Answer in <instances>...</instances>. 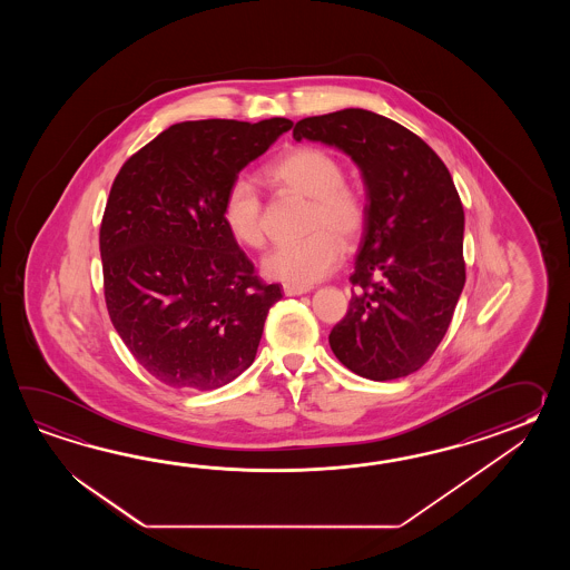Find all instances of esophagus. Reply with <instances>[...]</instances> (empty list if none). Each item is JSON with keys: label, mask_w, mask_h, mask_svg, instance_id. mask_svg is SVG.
<instances>
[{"label": "esophagus", "mask_w": 570, "mask_h": 570, "mask_svg": "<svg viewBox=\"0 0 570 570\" xmlns=\"http://www.w3.org/2000/svg\"><path fill=\"white\" fill-rule=\"evenodd\" d=\"M309 289H312V287L291 285V283H285V285H283V293H285V295H302V293H307Z\"/></svg>", "instance_id": "1"}]
</instances>
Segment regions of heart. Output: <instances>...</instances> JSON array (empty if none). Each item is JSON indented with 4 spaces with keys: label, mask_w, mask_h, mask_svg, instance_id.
I'll return each mask as SVG.
<instances>
[{
    "label": "heart",
    "mask_w": 570,
    "mask_h": 570,
    "mask_svg": "<svg viewBox=\"0 0 570 570\" xmlns=\"http://www.w3.org/2000/svg\"><path fill=\"white\" fill-rule=\"evenodd\" d=\"M273 187L309 199L307 238L279 244L263 258V271L271 279L291 285H314L336 271L344 244H354L368 224V204L358 187L346 179L344 163L324 146L291 148L265 169ZM222 219L232 238L246 248L265 244L263 199L255 185L236 179L222 199Z\"/></svg>",
    "instance_id": "1"
}]
</instances>
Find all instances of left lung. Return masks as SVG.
Instances as JSON below:
<instances>
[{
	"mask_svg": "<svg viewBox=\"0 0 570 570\" xmlns=\"http://www.w3.org/2000/svg\"><path fill=\"white\" fill-rule=\"evenodd\" d=\"M293 138L338 146L366 185L368 224L332 351L371 381L412 375L444 338L466 279L464 212L450 170L417 134L368 109L303 118Z\"/></svg>",
	"mask_w": 570,
	"mask_h": 570,
	"instance_id": "1",
	"label": "left lung"
}]
</instances>
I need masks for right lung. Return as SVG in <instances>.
Returning <instances> with one entry per match:
<instances>
[{
    "instance_id": "1",
    "label": "right lung",
    "mask_w": 570,
    "mask_h": 570,
    "mask_svg": "<svg viewBox=\"0 0 570 570\" xmlns=\"http://www.w3.org/2000/svg\"><path fill=\"white\" fill-rule=\"evenodd\" d=\"M293 121L173 124L121 165L99 228L109 320L160 383L212 391L255 361L281 287L222 219L238 173Z\"/></svg>"
}]
</instances>
